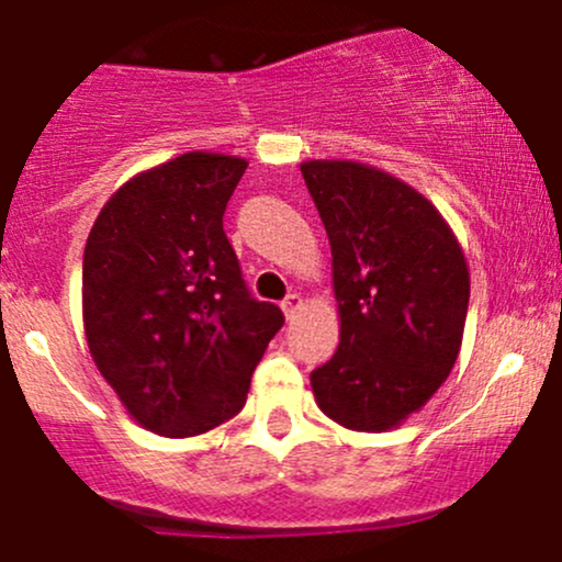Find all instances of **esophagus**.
I'll return each mask as SVG.
<instances>
[{
  "label": "esophagus",
  "instance_id": "34e87169",
  "mask_svg": "<svg viewBox=\"0 0 562 562\" xmlns=\"http://www.w3.org/2000/svg\"><path fill=\"white\" fill-rule=\"evenodd\" d=\"M280 307H282V313H285L288 321H293V317H296L299 310L304 307V299L299 296V293H291V296H285V299H282V304H280Z\"/></svg>",
  "mask_w": 562,
  "mask_h": 562
}]
</instances>
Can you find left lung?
I'll return each instance as SVG.
<instances>
[{
    "label": "left lung",
    "instance_id": "8db88e82",
    "mask_svg": "<svg viewBox=\"0 0 562 562\" xmlns=\"http://www.w3.org/2000/svg\"><path fill=\"white\" fill-rule=\"evenodd\" d=\"M331 245L339 348L313 370L317 407L359 432H386L449 378L470 271L438 209L405 181L350 160L302 162Z\"/></svg>",
    "mask_w": 562,
    "mask_h": 562
}]
</instances>
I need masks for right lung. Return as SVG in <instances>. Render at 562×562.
<instances>
[{
    "label": "right lung",
    "instance_id": "add662e5",
    "mask_svg": "<svg viewBox=\"0 0 562 562\" xmlns=\"http://www.w3.org/2000/svg\"><path fill=\"white\" fill-rule=\"evenodd\" d=\"M247 160L187 151L119 187L83 249V328L140 427L192 438L245 407L285 317L258 302L223 231Z\"/></svg>",
    "mask_w": 562,
    "mask_h": 562
}]
</instances>
